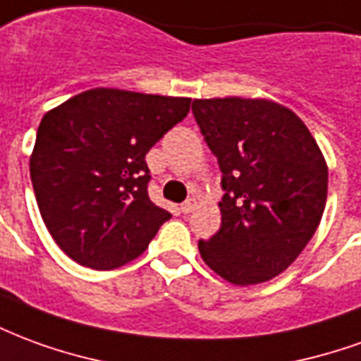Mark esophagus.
<instances>
[{
  "instance_id": "obj_1",
  "label": "esophagus",
  "mask_w": 361,
  "mask_h": 361,
  "mask_svg": "<svg viewBox=\"0 0 361 361\" xmlns=\"http://www.w3.org/2000/svg\"><path fill=\"white\" fill-rule=\"evenodd\" d=\"M195 204H197V201L195 199H193V197H189L188 201H183V203H181V212H183V214H188V212H191L193 211V209H195Z\"/></svg>"
}]
</instances>
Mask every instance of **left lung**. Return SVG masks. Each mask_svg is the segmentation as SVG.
<instances>
[{"label":"left lung","instance_id":"8db88e82","mask_svg":"<svg viewBox=\"0 0 361 361\" xmlns=\"http://www.w3.org/2000/svg\"><path fill=\"white\" fill-rule=\"evenodd\" d=\"M193 116L222 172V224L199 253L238 284L292 265L317 230L326 201L325 158L294 111L271 100H193Z\"/></svg>","mask_w":361,"mask_h":361}]
</instances>
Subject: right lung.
<instances>
[{"label": "right lung", "instance_id": "obj_1", "mask_svg": "<svg viewBox=\"0 0 361 361\" xmlns=\"http://www.w3.org/2000/svg\"><path fill=\"white\" fill-rule=\"evenodd\" d=\"M189 98L92 89L40 121L30 157L36 203L79 265L110 271L141 255L172 214L149 199L147 152L188 116Z\"/></svg>", "mask_w": 361, "mask_h": 361}]
</instances>
